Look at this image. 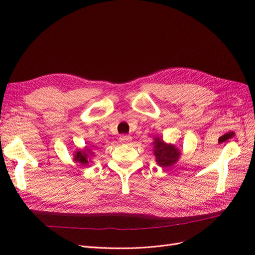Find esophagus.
Returning <instances> with one entry per match:
<instances>
[{"label": "esophagus", "mask_w": 255, "mask_h": 255, "mask_svg": "<svg viewBox=\"0 0 255 255\" xmlns=\"http://www.w3.org/2000/svg\"><path fill=\"white\" fill-rule=\"evenodd\" d=\"M119 140L121 143H128V142H130V140H132V137L128 135H122Z\"/></svg>", "instance_id": "34e87169"}]
</instances>
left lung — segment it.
Wrapping results in <instances>:
<instances>
[{
	"mask_svg": "<svg viewBox=\"0 0 255 255\" xmlns=\"http://www.w3.org/2000/svg\"><path fill=\"white\" fill-rule=\"evenodd\" d=\"M153 154L157 165L161 168L173 166L181 157V151L177 146L165 142L159 137H154Z\"/></svg>",
	"mask_w": 255,
	"mask_h": 255,
	"instance_id": "8db88e82",
	"label": "left lung"
}]
</instances>
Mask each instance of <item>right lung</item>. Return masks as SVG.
Instances as JSON below:
<instances>
[{"mask_svg": "<svg viewBox=\"0 0 255 255\" xmlns=\"http://www.w3.org/2000/svg\"><path fill=\"white\" fill-rule=\"evenodd\" d=\"M95 157V152L91 149V146H84L83 149L75 150L73 153V161L79 163L80 165L87 167L89 164H92Z\"/></svg>", "mask_w": 255, "mask_h": 255, "instance_id": "obj_1", "label": "right lung"}]
</instances>
